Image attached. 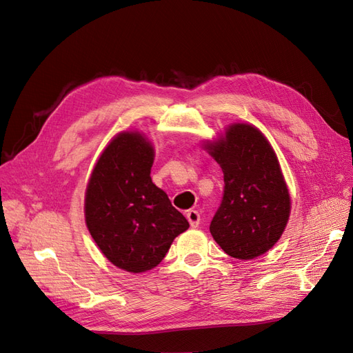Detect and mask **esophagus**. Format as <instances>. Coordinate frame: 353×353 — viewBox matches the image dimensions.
<instances>
[{"instance_id": "esophagus-1", "label": "esophagus", "mask_w": 353, "mask_h": 353, "mask_svg": "<svg viewBox=\"0 0 353 353\" xmlns=\"http://www.w3.org/2000/svg\"><path fill=\"white\" fill-rule=\"evenodd\" d=\"M186 219L192 227H198L201 223V214L196 210H189L186 212Z\"/></svg>"}]
</instances>
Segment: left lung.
<instances>
[{
    "label": "left lung",
    "mask_w": 353,
    "mask_h": 353,
    "mask_svg": "<svg viewBox=\"0 0 353 353\" xmlns=\"http://www.w3.org/2000/svg\"><path fill=\"white\" fill-rule=\"evenodd\" d=\"M224 173V190L210 232L223 251L252 259L274 246L290 214V196L265 136L251 124H233L208 146Z\"/></svg>",
    "instance_id": "1"
}]
</instances>
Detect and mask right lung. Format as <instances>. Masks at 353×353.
Wrapping results in <instances>:
<instances>
[{
	"mask_svg": "<svg viewBox=\"0 0 353 353\" xmlns=\"http://www.w3.org/2000/svg\"><path fill=\"white\" fill-rule=\"evenodd\" d=\"M154 148L139 133L116 136L90 176L86 225L112 264L129 272L157 267L189 223L151 180Z\"/></svg>",
	"mask_w": 353,
	"mask_h": 353,
	"instance_id": "add662e5",
	"label": "right lung"
}]
</instances>
